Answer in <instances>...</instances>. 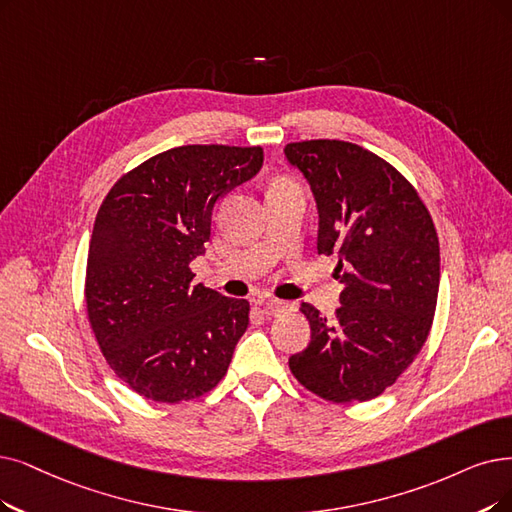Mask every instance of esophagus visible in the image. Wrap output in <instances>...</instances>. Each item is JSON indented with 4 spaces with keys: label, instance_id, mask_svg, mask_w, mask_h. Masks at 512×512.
Masks as SVG:
<instances>
[{
    "label": "esophagus",
    "instance_id": "34e87169",
    "mask_svg": "<svg viewBox=\"0 0 512 512\" xmlns=\"http://www.w3.org/2000/svg\"><path fill=\"white\" fill-rule=\"evenodd\" d=\"M262 309H264V313H269V315H283V313H290L294 309V304L285 302V300L269 298V300H262Z\"/></svg>",
    "mask_w": 512,
    "mask_h": 512
}]
</instances>
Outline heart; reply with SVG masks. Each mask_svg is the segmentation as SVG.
Masks as SVG:
<instances>
[{
	"label": "heart",
	"mask_w": 512,
	"mask_h": 512,
	"mask_svg": "<svg viewBox=\"0 0 512 512\" xmlns=\"http://www.w3.org/2000/svg\"><path fill=\"white\" fill-rule=\"evenodd\" d=\"M275 185H290L288 180H279V182H275Z\"/></svg>",
	"instance_id": "heart-1"
}]
</instances>
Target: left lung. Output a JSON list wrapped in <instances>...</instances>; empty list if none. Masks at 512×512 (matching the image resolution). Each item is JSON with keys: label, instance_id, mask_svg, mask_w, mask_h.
Segmentation results:
<instances>
[{"label": "left lung", "instance_id": "left-lung-1", "mask_svg": "<svg viewBox=\"0 0 512 512\" xmlns=\"http://www.w3.org/2000/svg\"><path fill=\"white\" fill-rule=\"evenodd\" d=\"M283 153L309 182L317 252L338 256L344 285L334 319L300 304L311 342L290 357V370L327 401L374 399L410 367L431 332L441 275L433 218L391 163L353 142H290Z\"/></svg>", "mask_w": 512, "mask_h": 512}]
</instances>
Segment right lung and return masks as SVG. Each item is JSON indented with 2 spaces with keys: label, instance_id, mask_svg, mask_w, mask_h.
<instances>
[{
  "label": "right lung",
  "instance_id": "add662e5",
  "mask_svg": "<svg viewBox=\"0 0 512 512\" xmlns=\"http://www.w3.org/2000/svg\"><path fill=\"white\" fill-rule=\"evenodd\" d=\"M262 168L260 147L187 145L121 176L96 214L88 319L111 370L138 395L178 403L224 378L250 302L193 285L220 197Z\"/></svg>",
  "mask_w": 512,
  "mask_h": 512
}]
</instances>
